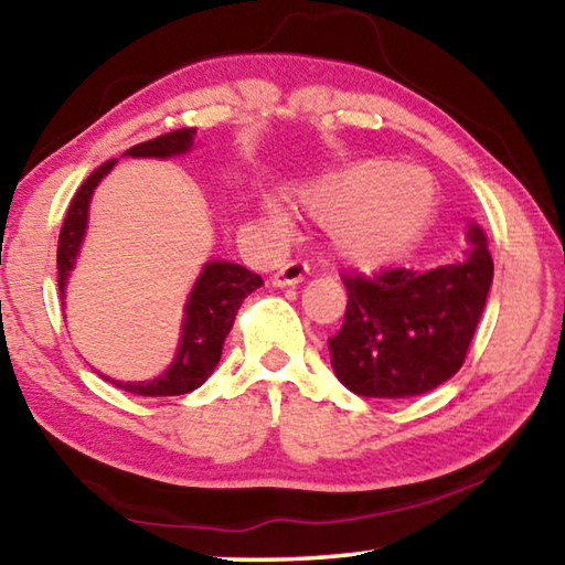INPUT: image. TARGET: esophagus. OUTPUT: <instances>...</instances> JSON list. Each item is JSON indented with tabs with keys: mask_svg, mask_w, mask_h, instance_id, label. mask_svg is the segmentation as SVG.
I'll return each instance as SVG.
<instances>
[{
	"mask_svg": "<svg viewBox=\"0 0 565 565\" xmlns=\"http://www.w3.org/2000/svg\"><path fill=\"white\" fill-rule=\"evenodd\" d=\"M306 271H309V266L301 264V262H291V264H286L281 271H276L271 276V284L279 286V289H284V286H296V284L303 281Z\"/></svg>",
	"mask_w": 565,
	"mask_h": 565,
	"instance_id": "1",
	"label": "esophagus"
}]
</instances>
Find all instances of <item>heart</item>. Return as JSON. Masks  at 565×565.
I'll return each instance as SVG.
<instances>
[{
    "instance_id": "obj_1",
    "label": "heart",
    "mask_w": 565,
    "mask_h": 565,
    "mask_svg": "<svg viewBox=\"0 0 565 565\" xmlns=\"http://www.w3.org/2000/svg\"><path fill=\"white\" fill-rule=\"evenodd\" d=\"M294 202L321 222L331 256L349 269L376 271L418 246L438 214V181L424 167L359 159L291 191ZM274 224H289L279 202H264Z\"/></svg>"
}]
</instances>
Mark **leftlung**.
Masks as SVG:
<instances>
[{
	"label": "left lung",
	"mask_w": 565,
	"mask_h": 565,
	"mask_svg": "<svg viewBox=\"0 0 565 565\" xmlns=\"http://www.w3.org/2000/svg\"><path fill=\"white\" fill-rule=\"evenodd\" d=\"M468 246L434 269H394L347 279L343 327L329 339L333 374L369 398L420 396L466 359L493 284L489 238L468 224Z\"/></svg>",
	"instance_id": "8db88e82"
}]
</instances>
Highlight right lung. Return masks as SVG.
<instances>
[{
  "label": "right lung",
  "mask_w": 565,
  "mask_h": 565,
  "mask_svg": "<svg viewBox=\"0 0 565 565\" xmlns=\"http://www.w3.org/2000/svg\"><path fill=\"white\" fill-rule=\"evenodd\" d=\"M196 129H179L157 137L145 145H137L124 151V157L134 159H177L194 149ZM117 159L107 161L92 171L72 199L70 212H66L64 226L60 232V246H56V269H60V294L62 306L66 296V284L79 259L84 236L89 226V204L99 181L109 174ZM264 281L259 274H252L244 266L226 259H212L202 266L194 286L186 296L184 313H181V329L177 353L169 366L157 379L149 381H117L109 379L114 386L129 391L137 396H179L189 394L204 384L214 374L218 359H222L224 341L234 327L238 306L252 291L259 289Z\"/></svg>",
  "instance_id": "right-lung-1"
}]
</instances>
